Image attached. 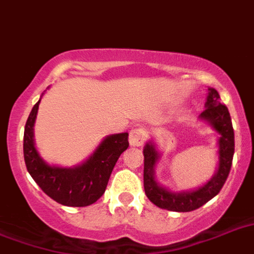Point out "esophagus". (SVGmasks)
<instances>
[{
  "label": "esophagus",
  "mask_w": 254,
  "mask_h": 254,
  "mask_svg": "<svg viewBox=\"0 0 254 254\" xmlns=\"http://www.w3.org/2000/svg\"><path fill=\"white\" fill-rule=\"evenodd\" d=\"M146 139V131L141 127L138 129H131L130 133H129V143L134 147H139L145 143Z\"/></svg>",
  "instance_id": "1"
}]
</instances>
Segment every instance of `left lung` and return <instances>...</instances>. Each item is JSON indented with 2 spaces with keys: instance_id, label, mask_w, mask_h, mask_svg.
<instances>
[{
  "instance_id": "8db88e82",
  "label": "left lung",
  "mask_w": 254,
  "mask_h": 254,
  "mask_svg": "<svg viewBox=\"0 0 254 254\" xmlns=\"http://www.w3.org/2000/svg\"><path fill=\"white\" fill-rule=\"evenodd\" d=\"M199 120L213 127L218 137V168L207 183L191 190H171L156 181L155 167L162 158V152L156 148L155 142L150 139L143 147V187L147 198L160 209L187 213L203 206L214 198L227 180L232 166L235 152V135L228 108L220 103V96L215 88H207L205 111L199 115Z\"/></svg>"
}]
</instances>
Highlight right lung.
Returning <instances> with one entry per match:
<instances>
[{"mask_svg":"<svg viewBox=\"0 0 254 254\" xmlns=\"http://www.w3.org/2000/svg\"><path fill=\"white\" fill-rule=\"evenodd\" d=\"M40 100L41 98L34 106L24 127L23 154L27 171L41 190L61 205L73 207L92 205L104 194L113 167L129 146V134L107 135L91 155L78 166L48 164L36 150L34 139V125Z\"/></svg>","mask_w":254,"mask_h":254,"instance_id":"right-lung-1","label":"right lung"}]
</instances>
